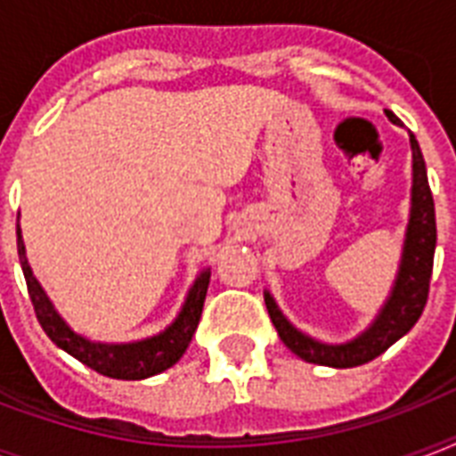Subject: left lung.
<instances>
[{
    "label": "left lung",
    "instance_id": "left-lung-1",
    "mask_svg": "<svg viewBox=\"0 0 456 456\" xmlns=\"http://www.w3.org/2000/svg\"><path fill=\"white\" fill-rule=\"evenodd\" d=\"M386 116H388L390 123L403 127V123L390 110H386ZM410 146L411 199L410 220H407V229H404L403 256H400L395 281L390 286L388 298L383 300L381 310L376 312L371 324L346 343H324V340L312 338L305 331L296 329L286 319L284 312L279 310L274 296L265 291V305H267V312H270V319L277 329L279 338L284 340V346L291 353L298 354L300 360L333 369L360 367V364H367L381 353H386L421 317L426 298H428L433 256H436V206H433L424 156H421L417 137L411 132Z\"/></svg>",
    "mask_w": 456,
    "mask_h": 456
}]
</instances>
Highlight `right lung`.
Masks as SVG:
<instances>
[{
  "label": "right lung",
  "mask_w": 456,
  "mask_h": 456,
  "mask_svg": "<svg viewBox=\"0 0 456 456\" xmlns=\"http://www.w3.org/2000/svg\"><path fill=\"white\" fill-rule=\"evenodd\" d=\"M18 236V257H20V267H23L25 284L28 293L35 305V314H37L39 324L45 329L49 338L73 354L75 360L87 364L99 374L109 376V379H120V381H142L149 376L163 374L165 369L177 364L179 357L186 353V347L191 343L196 326L200 322V312L206 303L208 284H210V267L200 270L193 279L191 289L186 293L184 305L177 312V317L172 319L160 333L149 336L142 340H130V343H103V340H92L82 333L73 331L66 319L61 317L59 310L53 307L46 291L32 274V267L28 263V253H25L23 234H20V224L16 227Z\"/></svg>",
  "instance_id": "right-lung-1"
}]
</instances>
